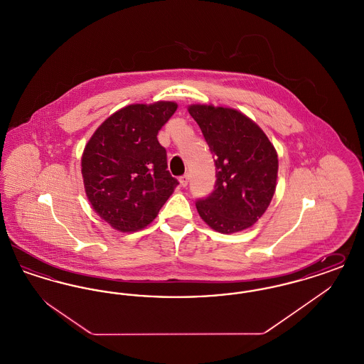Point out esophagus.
I'll return each instance as SVG.
<instances>
[{"label": "esophagus", "instance_id": "obj_1", "mask_svg": "<svg viewBox=\"0 0 364 364\" xmlns=\"http://www.w3.org/2000/svg\"><path fill=\"white\" fill-rule=\"evenodd\" d=\"M178 181H180V186H181V187H187V186H188V181H190V174L181 176V177L178 178Z\"/></svg>", "mask_w": 364, "mask_h": 364}]
</instances>
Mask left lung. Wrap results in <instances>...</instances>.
I'll list each match as a JSON object with an SVG mask.
<instances>
[{
  "mask_svg": "<svg viewBox=\"0 0 364 364\" xmlns=\"http://www.w3.org/2000/svg\"><path fill=\"white\" fill-rule=\"evenodd\" d=\"M215 164L214 191L196 200L200 218L220 233L254 225L269 208L277 186L274 146L242 112L213 105L188 106Z\"/></svg>",
  "mask_w": 364,
  "mask_h": 364,
  "instance_id": "obj_1",
  "label": "left lung"
}]
</instances>
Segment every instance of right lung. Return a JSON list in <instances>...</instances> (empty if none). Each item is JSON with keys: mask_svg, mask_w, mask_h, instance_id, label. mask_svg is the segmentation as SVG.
Listing matches in <instances>:
<instances>
[{"mask_svg": "<svg viewBox=\"0 0 364 364\" xmlns=\"http://www.w3.org/2000/svg\"><path fill=\"white\" fill-rule=\"evenodd\" d=\"M176 109L169 101L128 105L87 141L82 156L87 199L113 229L131 233L146 228L177 187L156 139Z\"/></svg>", "mask_w": 364, "mask_h": 364, "instance_id": "1", "label": "right lung"}]
</instances>
